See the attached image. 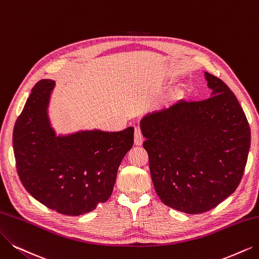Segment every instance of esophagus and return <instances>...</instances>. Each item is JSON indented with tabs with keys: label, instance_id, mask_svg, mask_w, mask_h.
Listing matches in <instances>:
<instances>
[{
	"label": "esophagus",
	"instance_id": "1",
	"mask_svg": "<svg viewBox=\"0 0 259 259\" xmlns=\"http://www.w3.org/2000/svg\"><path fill=\"white\" fill-rule=\"evenodd\" d=\"M143 142V136L140 127L135 128V144L136 146H141Z\"/></svg>",
	"mask_w": 259,
	"mask_h": 259
}]
</instances>
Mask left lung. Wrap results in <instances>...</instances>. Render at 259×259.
Listing matches in <instances>:
<instances>
[{"label": "left lung", "mask_w": 259, "mask_h": 259, "mask_svg": "<svg viewBox=\"0 0 259 259\" xmlns=\"http://www.w3.org/2000/svg\"><path fill=\"white\" fill-rule=\"evenodd\" d=\"M210 98L175 103L140 121L151 178L161 202L198 214L236 190L247 160L251 130L224 81L205 72Z\"/></svg>", "instance_id": "left-lung-1"}]
</instances>
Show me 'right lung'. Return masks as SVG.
I'll list each match as a JSON object with an SVG mask.
<instances>
[{"label": "right lung", "instance_id": "add662e5", "mask_svg": "<svg viewBox=\"0 0 259 259\" xmlns=\"http://www.w3.org/2000/svg\"><path fill=\"white\" fill-rule=\"evenodd\" d=\"M54 85L39 80L16 121V167L33 198L59 213L79 215L109 199L119 165L133 147L134 127L56 136L48 117Z\"/></svg>", "mask_w": 259, "mask_h": 259}]
</instances>
